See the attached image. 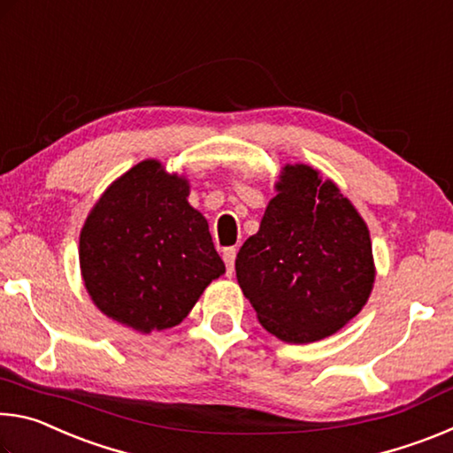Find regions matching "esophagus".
Masks as SVG:
<instances>
[{"instance_id": "1", "label": "esophagus", "mask_w": 453, "mask_h": 453, "mask_svg": "<svg viewBox=\"0 0 453 453\" xmlns=\"http://www.w3.org/2000/svg\"><path fill=\"white\" fill-rule=\"evenodd\" d=\"M235 256H237V250H235V248H226V250H224V262H226L227 275H232V273H234Z\"/></svg>"}]
</instances>
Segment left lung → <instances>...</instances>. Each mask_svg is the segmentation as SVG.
Masks as SVG:
<instances>
[{"mask_svg":"<svg viewBox=\"0 0 453 453\" xmlns=\"http://www.w3.org/2000/svg\"><path fill=\"white\" fill-rule=\"evenodd\" d=\"M259 232L235 257L259 324L289 343L335 334L373 286L370 232L348 197L310 165H286Z\"/></svg>","mask_w":453,"mask_h":453,"instance_id":"obj_1","label":"left lung"}]
</instances>
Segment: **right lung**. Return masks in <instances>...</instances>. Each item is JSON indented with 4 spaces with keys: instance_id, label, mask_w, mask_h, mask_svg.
I'll list each match as a JSON object with an SVG mask.
<instances>
[{
    "instance_id": "add662e5",
    "label": "right lung",
    "mask_w": 453,
    "mask_h": 453,
    "mask_svg": "<svg viewBox=\"0 0 453 453\" xmlns=\"http://www.w3.org/2000/svg\"><path fill=\"white\" fill-rule=\"evenodd\" d=\"M189 186L159 162L137 164L107 188L80 235L91 300L142 334L178 326L226 272Z\"/></svg>"
}]
</instances>
